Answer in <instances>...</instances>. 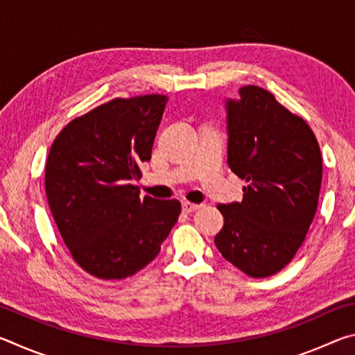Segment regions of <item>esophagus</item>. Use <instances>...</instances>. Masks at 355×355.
<instances>
[{"label": "esophagus", "instance_id": "1", "mask_svg": "<svg viewBox=\"0 0 355 355\" xmlns=\"http://www.w3.org/2000/svg\"><path fill=\"white\" fill-rule=\"evenodd\" d=\"M199 208H200V205H196V203H191V202H183L182 203V209H183V213H186V214L194 213Z\"/></svg>", "mask_w": 355, "mask_h": 355}]
</instances>
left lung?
Returning <instances> with one entry per match:
<instances>
[{
    "label": "left lung",
    "mask_w": 355,
    "mask_h": 355,
    "mask_svg": "<svg viewBox=\"0 0 355 355\" xmlns=\"http://www.w3.org/2000/svg\"><path fill=\"white\" fill-rule=\"evenodd\" d=\"M227 100V163L244 180L241 202L218 205L224 227L216 248L249 277L263 279L293 260L320 199V144L302 117L258 86Z\"/></svg>",
    "instance_id": "left-lung-1"
}]
</instances>
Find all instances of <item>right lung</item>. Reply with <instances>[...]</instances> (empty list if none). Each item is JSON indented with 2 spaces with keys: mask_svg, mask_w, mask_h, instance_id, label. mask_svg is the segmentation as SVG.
<instances>
[{
  "mask_svg": "<svg viewBox=\"0 0 355 355\" xmlns=\"http://www.w3.org/2000/svg\"><path fill=\"white\" fill-rule=\"evenodd\" d=\"M166 95L114 98L65 125L48 153L45 191L59 233L84 271L133 275L159 254L182 203L139 196Z\"/></svg>",
  "mask_w": 355,
  "mask_h": 355,
  "instance_id": "right-lung-1",
  "label": "right lung"
}]
</instances>
